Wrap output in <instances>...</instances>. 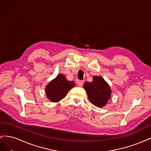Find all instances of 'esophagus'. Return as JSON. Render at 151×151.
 <instances>
[{
    "label": "esophagus",
    "mask_w": 151,
    "mask_h": 151,
    "mask_svg": "<svg viewBox=\"0 0 151 151\" xmlns=\"http://www.w3.org/2000/svg\"><path fill=\"white\" fill-rule=\"evenodd\" d=\"M77 85H78L79 86L81 87L84 84V81H81V80H78V81H77Z\"/></svg>",
    "instance_id": "1"
}]
</instances>
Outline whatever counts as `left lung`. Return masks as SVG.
Here are the masks:
<instances>
[{"label":"left lung","instance_id":"left-lung-1","mask_svg":"<svg viewBox=\"0 0 151 151\" xmlns=\"http://www.w3.org/2000/svg\"><path fill=\"white\" fill-rule=\"evenodd\" d=\"M90 102L94 106L103 107L111 97L109 85L101 76H94L93 82H86L84 84Z\"/></svg>","mask_w":151,"mask_h":151}]
</instances>
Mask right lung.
<instances>
[{
	"label": "right lung",
	"mask_w": 151,
	"mask_h": 151,
	"mask_svg": "<svg viewBox=\"0 0 151 151\" xmlns=\"http://www.w3.org/2000/svg\"><path fill=\"white\" fill-rule=\"evenodd\" d=\"M74 82L68 81L64 76L58 74L46 88L47 98L52 102H58L64 98L68 91L75 86Z\"/></svg>",
	"instance_id": "1"
}]
</instances>
